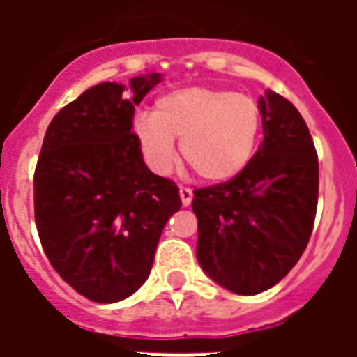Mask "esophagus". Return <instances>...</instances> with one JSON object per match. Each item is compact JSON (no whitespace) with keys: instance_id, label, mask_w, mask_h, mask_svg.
Masks as SVG:
<instances>
[{"instance_id":"34e87169","label":"esophagus","mask_w":357,"mask_h":357,"mask_svg":"<svg viewBox=\"0 0 357 357\" xmlns=\"http://www.w3.org/2000/svg\"><path fill=\"white\" fill-rule=\"evenodd\" d=\"M179 199H181V204H183V206H189L191 201H193V191L187 189V187H179Z\"/></svg>"}]
</instances>
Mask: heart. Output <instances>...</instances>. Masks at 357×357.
<instances>
[{
	"label": "heart",
	"instance_id": "1",
	"mask_svg": "<svg viewBox=\"0 0 357 357\" xmlns=\"http://www.w3.org/2000/svg\"><path fill=\"white\" fill-rule=\"evenodd\" d=\"M262 128L256 99L231 89L183 88L158 97L151 116L132 124L133 139L151 170L166 174L181 156L204 181L237 178L255 156Z\"/></svg>",
	"mask_w": 357,
	"mask_h": 357
}]
</instances>
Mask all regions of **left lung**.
<instances>
[{
    "label": "left lung",
    "mask_w": 357,
    "mask_h": 357,
    "mask_svg": "<svg viewBox=\"0 0 357 357\" xmlns=\"http://www.w3.org/2000/svg\"><path fill=\"white\" fill-rule=\"evenodd\" d=\"M264 141L237 178L195 191L197 260L235 294H258L283 279L314 227L319 164L304 118L275 91L258 99Z\"/></svg>",
    "instance_id": "1"
}]
</instances>
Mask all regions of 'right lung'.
<instances>
[{"label":"right lung","instance_id":"obj_1","mask_svg":"<svg viewBox=\"0 0 357 357\" xmlns=\"http://www.w3.org/2000/svg\"><path fill=\"white\" fill-rule=\"evenodd\" d=\"M162 80L102 82L51 120L34 174L38 235L51 266L82 296L112 304L147 281L166 222L181 208L174 181L149 170L133 110Z\"/></svg>","mask_w":357,"mask_h":357}]
</instances>
